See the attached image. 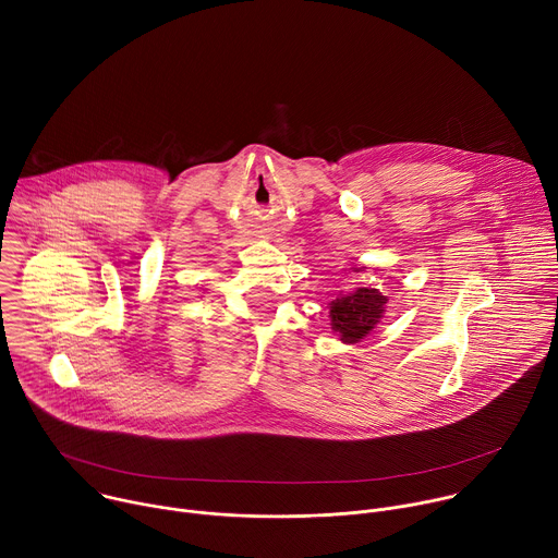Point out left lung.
Returning <instances> with one entry per match:
<instances>
[{
	"label": "left lung",
	"instance_id": "1",
	"mask_svg": "<svg viewBox=\"0 0 558 558\" xmlns=\"http://www.w3.org/2000/svg\"><path fill=\"white\" fill-rule=\"evenodd\" d=\"M386 295L377 289H355L340 293L331 302V329L340 333L344 342H360L377 323L384 313Z\"/></svg>",
	"mask_w": 558,
	"mask_h": 558
}]
</instances>
